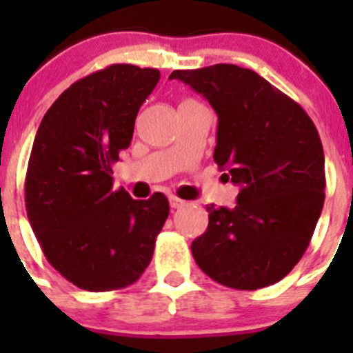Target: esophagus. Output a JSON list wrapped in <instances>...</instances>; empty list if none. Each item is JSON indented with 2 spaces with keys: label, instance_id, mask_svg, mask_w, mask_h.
Wrapping results in <instances>:
<instances>
[{
  "label": "esophagus",
  "instance_id": "1",
  "mask_svg": "<svg viewBox=\"0 0 353 353\" xmlns=\"http://www.w3.org/2000/svg\"><path fill=\"white\" fill-rule=\"evenodd\" d=\"M170 205H171V208H182V207H185V201H183V199H180V198H176V196H171L170 198Z\"/></svg>",
  "mask_w": 353,
  "mask_h": 353
}]
</instances>
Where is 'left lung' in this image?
<instances>
[{"label":"left lung","instance_id":"obj_1","mask_svg":"<svg viewBox=\"0 0 353 353\" xmlns=\"http://www.w3.org/2000/svg\"><path fill=\"white\" fill-rule=\"evenodd\" d=\"M217 113L214 161L240 187L233 208L207 207L192 242L214 281L258 290L281 281L310 245L325 199V159L313 120L254 70L217 63L173 70Z\"/></svg>","mask_w":353,"mask_h":353}]
</instances>
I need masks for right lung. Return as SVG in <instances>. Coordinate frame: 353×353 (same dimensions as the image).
<instances>
[{
  "instance_id": "obj_1",
  "label": "right lung",
  "mask_w": 353,
  "mask_h": 353,
  "mask_svg": "<svg viewBox=\"0 0 353 353\" xmlns=\"http://www.w3.org/2000/svg\"><path fill=\"white\" fill-rule=\"evenodd\" d=\"M157 68L117 63L76 81L43 114L28 162V219L49 263L81 290L111 292L141 277L170 215L162 192L113 191Z\"/></svg>"
}]
</instances>
